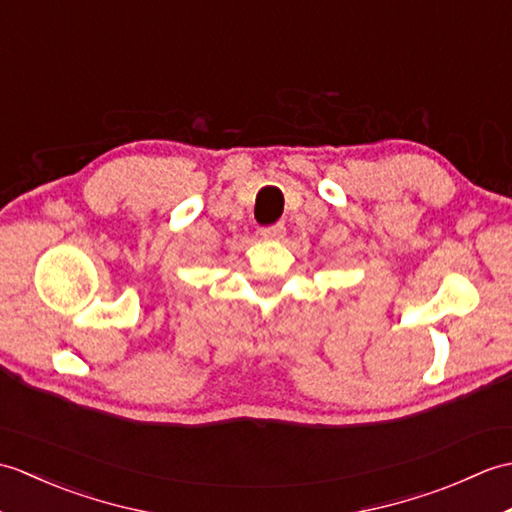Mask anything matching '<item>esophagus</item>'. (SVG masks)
<instances>
[{"label": "esophagus", "mask_w": 512, "mask_h": 512, "mask_svg": "<svg viewBox=\"0 0 512 512\" xmlns=\"http://www.w3.org/2000/svg\"><path fill=\"white\" fill-rule=\"evenodd\" d=\"M259 235L264 239H281L286 235V226L284 224H273V226H262L259 228Z\"/></svg>", "instance_id": "obj_1"}]
</instances>
